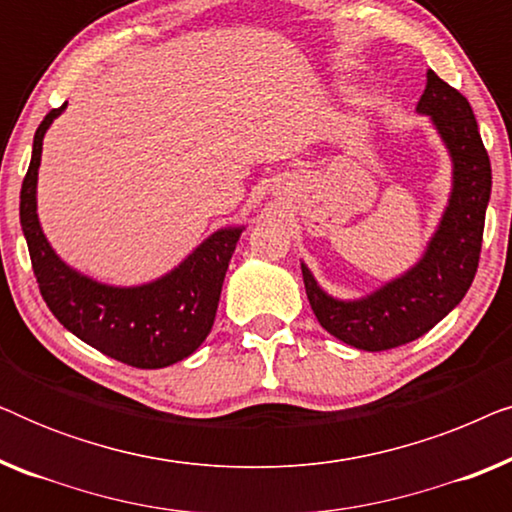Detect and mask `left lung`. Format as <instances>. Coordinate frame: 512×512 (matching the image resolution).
Wrapping results in <instances>:
<instances>
[{"mask_svg":"<svg viewBox=\"0 0 512 512\" xmlns=\"http://www.w3.org/2000/svg\"><path fill=\"white\" fill-rule=\"evenodd\" d=\"M417 114L431 118L452 160L450 198L422 258L403 275L354 300L333 298L300 263L319 324L363 352H384L422 338L461 303L478 270L492 165L473 109L459 90L429 69Z\"/></svg>","mask_w":512,"mask_h":512,"instance_id":"1","label":"left lung"}]
</instances>
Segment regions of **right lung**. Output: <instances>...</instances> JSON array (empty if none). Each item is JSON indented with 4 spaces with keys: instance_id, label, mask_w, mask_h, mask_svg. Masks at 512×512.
I'll list each match as a JSON object with an SVG mask.
<instances>
[{
    "instance_id": "right-lung-1",
    "label": "right lung",
    "mask_w": 512,
    "mask_h": 512,
    "mask_svg": "<svg viewBox=\"0 0 512 512\" xmlns=\"http://www.w3.org/2000/svg\"><path fill=\"white\" fill-rule=\"evenodd\" d=\"M65 107L48 111L34 132L32 160L20 188V226L41 296L55 319L97 352L135 368L172 366L191 356L212 331L223 277L244 226L216 230L177 268L146 284H102L74 270L55 254L37 214L44 135Z\"/></svg>"
}]
</instances>
